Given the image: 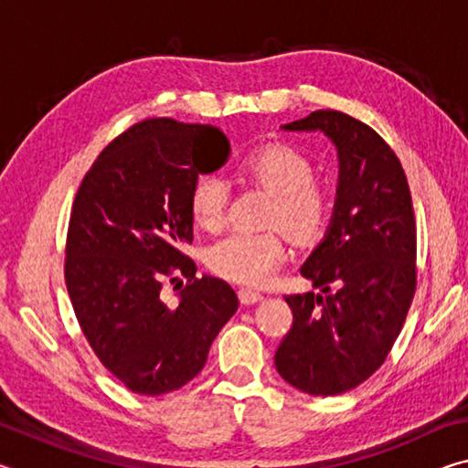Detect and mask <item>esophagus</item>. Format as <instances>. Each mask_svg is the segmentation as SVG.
Instances as JSON below:
<instances>
[{
	"mask_svg": "<svg viewBox=\"0 0 468 468\" xmlns=\"http://www.w3.org/2000/svg\"><path fill=\"white\" fill-rule=\"evenodd\" d=\"M239 299H241V303L251 305V303H258V301H262L264 295L260 291H253V289L243 287V289H239Z\"/></svg>",
	"mask_w": 468,
	"mask_h": 468,
	"instance_id": "obj_1",
	"label": "esophagus"
}]
</instances>
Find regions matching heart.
<instances>
[{
  "label": "heart",
  "instance_id": "obj_1",
  "mask_svg": "<svg viewBox=\"0 0 468 468\" xmlns=\"http://www.w3.org/2000/svg\"><path fill=\"white\" fill-rule=\"evenodd\" d=\"M239 173L272 194L268 225L282 227L292 241L310 245L322 239L335 212L330 189L314 181L310 158L295 148L274 144L245 156ZM229 189L223 177L200 176L189 189L187 206L194 225L215 233L223 225ZM287 258L281 231L231 233L210 245L206 264L212 272L243 284H262Z\"/></svg>",
  "mask_w": 468,
  "mask_h": 468
}]
</instances>
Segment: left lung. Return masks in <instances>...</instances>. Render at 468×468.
<instances>
[{
  "instance_id": "obj_1",
  "label": "left lung",
  "mask_w": 468,
  "mask_h": 468,
  "mask_svg": "<svg viewBox=\"0 0 468 468\" xmlns=\"http://www.w3.org/2000/svg\"><path fill=\"white\" fill-rule=\"evenodd\" d=\"M322 132L336 148L335 212L301 266L318 292L284 297L292 326L276 348L281 378L312 396H335L374 374L405 324L417 287L413 202L394 150L340 111L281 125Z\"/></svg>"
}]
</instances>
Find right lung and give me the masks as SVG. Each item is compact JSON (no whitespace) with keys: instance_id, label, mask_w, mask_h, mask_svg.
<instances>
[{"instance_id":"right-lung-1","label":"right lung","mask_w":468,"mask_h":468,"mask_svg":"<svg viewBox=\"0 0 468 468\" xmlns=\"http://www.w3.org/2000/svg\"><path fill=\"white\" fill-rule=\"evenodd\" d=\"M229 153L227 136L212 125L146 120L102 150L76 194L66 245L69 299L94 355L136 394H167L200 374L239 305L231 284L197 279L181 251L194 239L189 189L200 173L223 167ZM177 273L188 282L167 306L162 281Z\"/></svg>"}]
</instances>
